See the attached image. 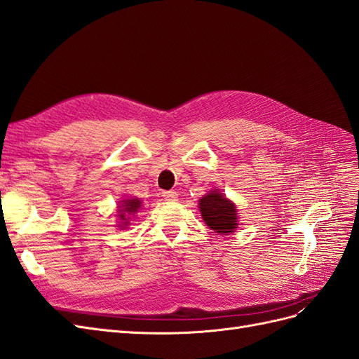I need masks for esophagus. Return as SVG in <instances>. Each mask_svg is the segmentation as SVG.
Wrapping results in <instances>:
<instances>
[{"label":"esophagus","mask_w":359,"mask_h":359,"mask_svg":"<svg viewBox=\"0 0 359 359\" xmlns=\"http://www.w3.org/2000/svg\"><path fill=\"white\" fill-rule=\"evenodd\" d=\"M162 197L165 198L167 201H176V200H177V192H174V191H163V192H162Z\"/></svg>","instance_id":"1"}]
</instances>
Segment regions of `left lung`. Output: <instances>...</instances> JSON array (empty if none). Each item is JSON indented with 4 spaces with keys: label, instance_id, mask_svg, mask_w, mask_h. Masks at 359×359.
Here are the masks:
<instances>
[{
    "label": "left lung",
    "instance_id": "1",
    "mask_svg": "<svg viewBox=\"0 0 359 359\" xmlns=\"http://www.w3.org/2000/svg\"><path fill=\"white\" fill-rule=\"evenodd\" d=\"M200 212L209 229L219 234L231 233L238 229L236 206L218 191H212L200 200Z\"/></svg>",
    "mask_w": 359,
    "mask_h": 359
}]
</instances>
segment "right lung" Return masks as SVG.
<instances>
[{
    "label": "right lung",
    "instance_id": "obj_1",
    "mask_svg": "<svg viewBox=\"0 0 359 359\" xmlns=\"http://www.w3.org/2000/svg\"><path fill=\"white\" fill-rule=\"evenodd\" d=\"M123 201H125V203H123V206H121L123 209L120 210L118 217L121 219H128L125 213H135L141 206V201L138 198H130V200H123Z\"/></svg>",
    "mask_w": 359,
    "mask_h": 359
}]
</instances>
